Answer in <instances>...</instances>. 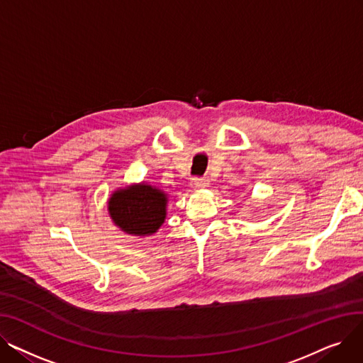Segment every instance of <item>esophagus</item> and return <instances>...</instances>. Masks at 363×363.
<instances>
[{"label": "esophagus", "mask_w": 363, "mask_h": 363, "mask_svg": "<svg viewBox=\"0 0 363 363\" xmlns=\"http://www.w3.org/2000/svg\"><path fill=\"white\" fill-rule=\"evenodd\" d=\"M191 186L196 189H204L208 186V179L207 178H200V177H194L191 178Z\"/></svg>", "instance_id": "obj_1"}]
</instances>
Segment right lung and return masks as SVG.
<instances>
[{"mask_svg": "<svg viewBox=\"0 0 363 363\" xmlns=\"http://www.w3.org/2000/svg\"><path fill=\"white\" fill-rule=\"evenodd\" d=\"M169 196L159 186L147 182L118 188L107 200L108 216L128 235L148 237L156 234L167 215Z\"/></svg>", "mask_w": 363, "mask_h": 363, "instance_id": "right-lung-1", "label": "right lung"}]
</instances>
